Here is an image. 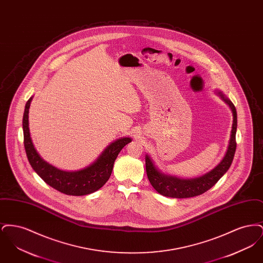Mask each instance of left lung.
Here are the masks:
<instances>
[{
	"instance_id": "1",
	"label": "left lung",
	"mask_w": 263,
	"mask_h": 263,
	"mask_svg": "<svg viewBox=\"0 0 263 263\" xmlns=\"http://www.w3.org/2000/svg\"><path fill=\"white\" fill-rule=\"evenodd\" d=\"M219 96L223 99L226 103L229 104L233 111V126L231 139L229 143V147L226 153L224 159L214 170L206 175L193 179H181L175 176L161 174L155 166V164L151 161L149 156H146V172L148 178L150 180L152 186L155 188L160 194L166 197L172 198H189L198 196L203 194L207 190L214 186L218 180L225 175L227 171L230 168L232 162L234 160L235 152L237 148L236 142V133H237V110L234 103L224 97V95L218 91Z\"/></svg>"
}]
</instances>
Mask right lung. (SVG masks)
<instances>
[{"label":"right lung","instance_id":"1","mask_svg":"<svg viewBox=\"0 0 263 263\" xmlns=\"http://www.w3.org/2000/svg\"><path fill=\"white\" fill-rule=\"evenodd\" d=\"M32 98L25 104L23 118L24 144L28 162L34 172L51 187L67 195L81 196L90 194L109 179L112 173L113 164L119 152L131 142L130 138H121L110 144L100 158L88 167L78 172H64L46 163L35 150L28 128V109Z\"/></svg>","mask_w":263,"mask_h":263}]
</instances>
